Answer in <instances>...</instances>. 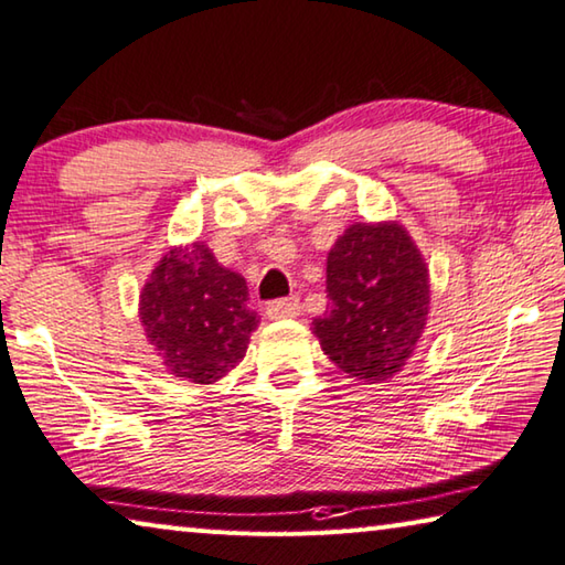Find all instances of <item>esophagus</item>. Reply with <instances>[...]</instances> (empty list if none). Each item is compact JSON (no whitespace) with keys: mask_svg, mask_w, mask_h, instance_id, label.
I'll return each mask as SVG.
<instances>
[{"mask_svg":"<svg viewBox=\"0 0 565 565\" xmlns=\"http://www.w3.org/2000/svg\"><path fill=\"white\" fill-rule=\"evenodd\" d=\"M267 318L270 320H282V318H295V315H300V300L295 298H282V300H273L267 302Z\"/></svg>","mask_w":565,"mask_h":565,"instance_id":"1","label":"esophagus"}]
</instances>
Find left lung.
<instances>
[{
    "mask_svg": "<svg viewBox=\"0 0 565 565\" xmlns=\"http://www.w3.org/2000/svg\"><path fill=\"white\" fill-rule=\"evenodd\" d=\"M330 310L312 320L350 377L382 382L412 358L429 315V267L399 223H354L328 253Z\"/></svg>",
    "mask_w": 565,
    "mask_h": 565,
    "instance_id": "1",
    "label": "left lung"
}]
</instances>
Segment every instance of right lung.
Here are the masks:
<instances>
[{"label": "right lung", "instance_id": "1", "mask_svg": "<svg viewBox=\"0 0 565 565\" xmlns=\"http://www.w3.org/2000/svg\"><path fill=\"white\" fill-rule=\"evenodd\" d=\"M148 344L168 374L213 384L245 358L257 328L247 308L245 277L227 270L203 243L171 247L138 300Z\"/></svg>", "mask_w": 565, "mask_h": 565}]
</instances>
